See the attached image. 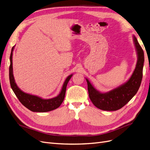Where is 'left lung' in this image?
I'll use <instances>...</instances> for the list:
<instances>
[{
    "mask_svg": "<svg viewBox=\"0 0 150 150\" xmlns=\"http://www.w3.org/2000/svg\"><path fill=\"white\" fill-rule=\"evenodd\" d=\"M133 38L137 54V62L132 75L126 83L110 91L101 93L86 78L91 101L95 106L101 110L111 111L120 110L133 98L139 88L143 78L144 52L137 39L134 35Z\"/></svg>",
    "mask_w": 150,
    "mask_h": 150,
    "instance_id": "1",
    "label": "left lung"
}]
</instances>
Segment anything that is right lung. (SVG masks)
<instances>
[{"instance_id": "add662e5", "label": "right lung", "mask_w": 150, "mask_h": 150, "mask_svg": "<svg viewBox=\"0 0 150 150\" xmlns=\"http://www.w3.org/2000/svg\"><path fill=\"white\" fill-rule=\"evenodd\" d=\"M14 47L15 46L12 48L10 56L11 64L9 67V79L11 88L12 89L13 93H15L17 98L19 99V101L25 108L33 112H48L56 110V109L59 107L63 101H64L67 85L72 76V74L67 76V78L66 79L64 84L62 85V88L60 93L56 97L51 99H43L39 96H35V95L24 93L17 86L13 74L12 56Z\"/></svg>"}]
</instances>
